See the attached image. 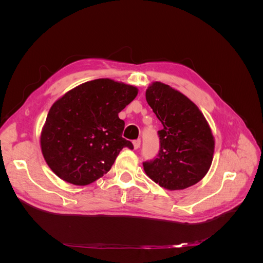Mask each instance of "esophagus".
<instances>
[{"label": "esophagus", "instance_id": "1", "mask_svg": "<svg viewBox=\"0 0 263 263\" xmlns=\"http://www.w3.org/2000/svg\"><path fill=\"white\" fill-rule=\"evenodd\" d=\"M140 139H137V140H134L133 141V145H134V149H138L140 147Z\"/></svg>", "mask_w": 263, "mask_h": 263}]
</instances>
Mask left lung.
Masks as SVG:
<instances>
[{"instance_id":"left-lung-1","label":"left lung","mask_w":263,"mask_h":263,"mask_svg":"<svg viewBox=\"0 0 263 263\" xmlns=\"http://www.w3.org/2000/svg\"><path fill=\"white\" fill-rule=\"evenodd\" d=\"M146 100L163 126L157 158L142 163L146 174L170 191L196 184L213 161L215 139L208 121L184 94L162 82L148 86Z\"/></svg>"}]
</instances>
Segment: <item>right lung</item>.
Returning <instances> with one entry per match:
<instances>
[{"instance_id":"right-lung-1","label":"right lung","mask_w":263,"mask_h":263,"mask_svg":"<svg viewBox=\"0 0 263 263\" xmlns=\"http://www.w3.org/2000/svg\"><path fill=\"white\" fill-rule=\"evenodd\" d=\"M136 86L97 79L76 86L55 101L41 134L47 164L61 180L87 185L107 173L124 147L125 127L118 113L137 97Z\"/></svg>"}]
</instances>
